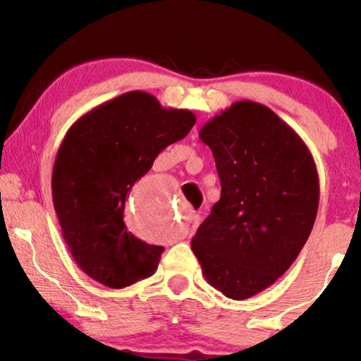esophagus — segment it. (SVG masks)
<instances>
[{"label": "esophagus", "instance_id": "obj_1", "mask_svg": "<svg viewBox=\"0 0 361 361\" xmlns=\"http://www.w3.org/2000/svg\"><path fill=\"white\" fill-rule=\"evenodd\" d=\"M189 220H190V226H189V228H187V233H192V231H194V230L197 228V226H199V224H200V216L195 215V214H192V212H190Z\"/></svg>", "mask_w": 361, "mask_h": 361}]
</instances>
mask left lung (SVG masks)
<instances>
[{
  "label": "left lung",
  "mask_w": 361,
  "mask_h": 361,
  "mask_svg": "<svg viewBox=\"0 0 361 361\" xmlns=\"http://www.w3.org/2000/svg\"><path fill=\"white\" fill-rule=\"evenodd\" d=\"M199 136L214 154L221 195L192 251L209 284L230 299H250L304 248L319 209L317 167L298 133L256 102H235Z\"/></svg>",
  "instance_id": "obj_1"
}]
</instances>
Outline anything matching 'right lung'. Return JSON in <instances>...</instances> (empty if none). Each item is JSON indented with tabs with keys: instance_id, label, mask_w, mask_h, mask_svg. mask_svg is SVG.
Wrapping results in <instances>:
<instances>
[{
	"instance_id": "add662e5",
	"label": "right lung",
	"mask_w": 361,
	"mask_h": 361,
	"mask_svg": "<svg viewBox=\"0 0 361 361\" xmlns=\"http://www.w3.org/2000/svg\"><path fill=\"white\" fill-rule=\"evenodd\" d=\"M195 125L189 110L162 108L146 92H126L73 123L52 171V200L62 236L83 273L121 289L154 274L162 246L125 225V202L162 149Z\"/></svg>"
}]
</instances>
